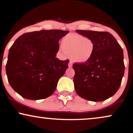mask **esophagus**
<instances>
[{"label":"esophagus","mask_w":133,"mask_h":133,"mask_svg":"<svg viewBox=\"0 0 133 133\" xmlns=\"http://www.w3.org/2000/svg\"><path fill=\"white\" fill-rule=\"evenodd\" d=\"M68 65H69V68H71V67L72 66V62L71 61H70L69 62Z\"/></svg>","instance_id":"obj_1"}]
</instances>
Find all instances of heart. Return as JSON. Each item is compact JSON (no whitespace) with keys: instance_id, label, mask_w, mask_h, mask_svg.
Listing matches in <instances>:
<instances>
[{"instance_id":"heart-1","label":"heart","mask_w":133,"mask_h":133,"mask_svg":"<svg viewBox=\"0 0 133 133\" xmlns=\"http://www.w3.org/2000/svg\"><path fill=\"white\" fill-rule=\"evenodd\" d=\"M61 47L73 61L84 63L92 58L95 52V43L92 38L77 33H69L62 38Z\"/></svg>"}]
</instances>
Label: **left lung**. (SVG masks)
Segmentation results:
<instances>
[{
  "instance_id": "8db88e82",
  "label": "left lung",
  "mask_w": 133,
  "mask_h": 133,
  "mask_svg": "<svg viewBox=\"0 0 133 133\" xmlns=\"http://www.w3.org/2000/svg\"><path fill=\"white\" fill-rule=\"evenodd\" d=\"M76 31L92 38L95 49L89 61L73 64L75 90L78 95L85 100H107L114 95L120 87L124 72L123 49L108 32Z\"/></svg>"
}]
</instances>
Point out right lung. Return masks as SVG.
I'll use <instances>...</instances> for the list:
<instances>
[{"label": "right lung", "mask_w": 133, "mask_h": 133, "mask_svg": "<svg viewBox=\"0 0 133 133\" xmlns=\"http://www.w3.org/2000/svg\"><path fill=\"white\" fill-rule=\"evenodd\" d=\"M69 33L41 30L21 35L11 46L6 64L8 81L23 98L41 100L52 95L69 68V61L56 58L59 41Z\"/></svg>", "instance_id": "add662e5"}]
</instances>
